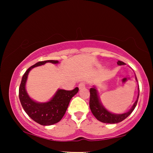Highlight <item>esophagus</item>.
<instances>
[{"mask_svg":"<svg viewBox=\"0 0 153 153\" xmlns=\"http://www.w3.org/2000/svg\"><path fill=\"white\" fill-rule=\"evenodd\" d=\"M85 86H86V84H85L84 82H80L78 85V87L79 89H82V88H85Z\"/></svg>","mask_w":153,"mask_h":153,"instance_id":"34e87169","label":"esophagus"}]
</instances>
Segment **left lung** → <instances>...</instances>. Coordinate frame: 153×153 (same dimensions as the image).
Wrapping results in <instances>:
<instances>
[{
  "mask_svg": "<svg viewBox=\"0 0 153 153\" xmlns=\"http://www.w3.org/2000/svg\"><path fill=\"white\" fill-rule=\"evenodd\" d=\"M117 64L119 65H125V63L123 61H118ZM136 79L137 80L136 76ZM139 86H138V97L136 102H134V105L130 110L128 112L123 114H113L111 113L109 111H108L106 108L102 105L101 102H100L99 98H98L97 90H96L95 87L91 88L90 89V108L91 110L92 113L94 115V117L97 119L98 120L103 123H120L121 121L125 120L130 114L132 113V111L134 110L138 102V97H139Z\"/></svg>",
  "mask_w": 153,
  "mask_h": 153,
  "instance_id": "8db88e82",
  "label": "left lung"
}]
</instances>
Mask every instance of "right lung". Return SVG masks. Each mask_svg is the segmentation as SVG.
Wrapping results in <instances>:
<instances>
[{"label": "right lung", "instance_id": "add662e5", "mask_svg": "<svg viewBox=\"0 0 153 153\" xmlns=\"http://www.w3.org/2000/svg\"><path fill=\"white\" fill-rule=\"evenodd\" d=\"M48 62L55 64L59 63L58 61L47 60L39 61L31 66L23 76L19 88V97L23 108L31 119L42 126H51L58 123L65 113L71 98L79 90L77 87L72 90H58L50 101L45 103L36 102L31 99L25 91V87L28 74L33 67Z\"/></svg>", "mask_w": 153, "mask_h": 153}]
</instances>
